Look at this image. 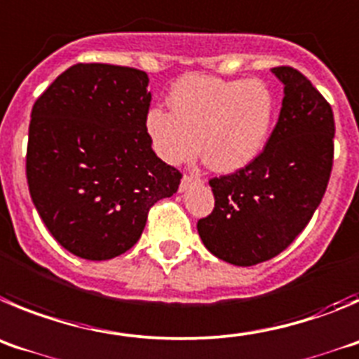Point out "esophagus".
I'll return each mask as SVG.
<instances>
[{"mask_svg":"<svg viewBox=\"0 0 359 359\" xmlns=\"http://www.w3.org/2000/svg\"><path fill=\"white\" fill-rule=\"evenodd\" d=\"M195 184H202V179H200V177H195V175H184L179 189L180 191H186L187 187L195 186Z\"/></svg>","mask_w":359,"mask_h":359,"instance_id":"obj_1","label":"esophagus"}]
</instances>
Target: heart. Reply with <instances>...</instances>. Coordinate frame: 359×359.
I'll return each mask as SVG.
<instances>
[{
  "mask_svg": "<svg viewBox=\"0 0 359 359\" xmlns=\"http://www.w3.org/2000/svg\"><path fill=\"white\" fill-rule=\"evenodd\" d=\"M170 112L151 109L147 130L168 164L200 151L211 170L238 172L261 154L272 130L276 96L261 80L187 76L168 96Z\"/></svg>",
  "mask_w": 359,
  "mask_h": 359,
  "instance_id": "heart-1",
  "label": "heart"
}]
</instances>
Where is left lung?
Returning a JSON list of instances; mask_svg holds the SVG:
<instances>
[{"label":"left lung","mask_w":359,"mask_h":359,"mask_svg":"<svg viewBox=\"0 0 359 359\" xmlns=\"http://www.w3.org/2000/svg\"><path fill=\"white\" fill-rule=\"evenodd\" d=\"M283 82L279 119L259 156L209 186L215 209L196 229L211 254L236 266L272 259L309 224L332 170L334 118L300 71L272 69Z\"/></svg>","instance_id":"obj_1"}]
</instances>
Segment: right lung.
Instances as JSON below:
<instances>
[{"mask_svg": "<svg viewBox=\"0 0 359 359\" xmlns=\"http://www.w3.org/2000/svg\"><path fill=\"white\" fill-rule=\"evenodd\" d=\"M141 69L75 64L32 109L27 179L44 225L66 250L105 261L134 247L156 202L182 173L156 156Z\"/></svg>", "mask_w": 359, "mask_h": 359, "instance_id": "obj_1", "label": "right lung"}]
</instances>
